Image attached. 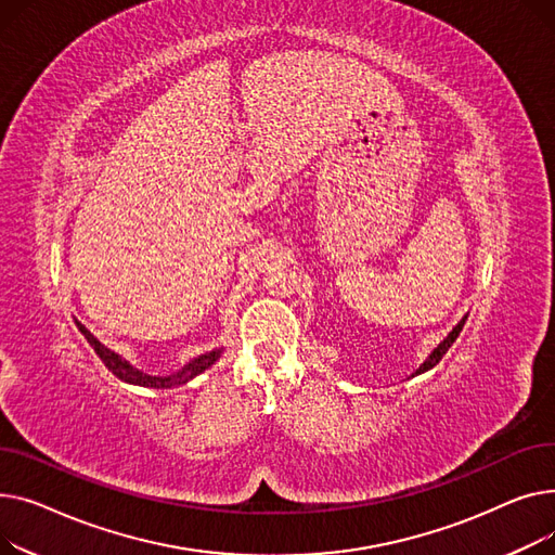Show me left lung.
Segmentation results:
<instances>
[{
    "instance_id": "left-lung-1",
    "label": "left lung",
    "mask_w": 555,
    "mask_h": 555,
    "mask_svg": "<svg viewBox=\"0 0 555 555\" xmlns=\"http://www.w3.org/2000/svg\"><path fill=\"white\" fill-rule=\"evenodd\" d=\"M464 322H466V318L457 324V327H454L450 334H448V338L430 353V358H428V361L426 363H423L418 370H416V374H423V372H428V370H433L439 361H441V358H443V353L450 349V345L454 343V340H457V336H460V332H462V327H464Z\"/></svg>"
}]
</instances>
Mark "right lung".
<instances>
[{
	"label": "right lung",
	"instance_id": "1",
	"mask_svg": "<svg viewBox=\"0 0 555 555\" xmlns=\"http://www.w3.org/2000/svg\"><path fill=\"white\" fill-rule=\"evenodd\" d=\"M76 327L80 330V334L87 338V343L93 347V351L101 356V361L105 363V367L114 374V376H118L120 380H125V383H134V385H143V387H156V389H160V387H172V385H181V383H188L190 378H194L197 374H202L204 370H208L217 358L221 356V349H215V351H210V353H204V356H199V358H194L192 363H188L181 372H177V374H172V376H150V374H143V372H139L137 367H132L129 365L125 358H120L118 353H114L112 349H107L105 345H101L98 343L87 330H85V324H80L78 320H76Z\"/></svg>",
	"mask_w": 555,
	"mask_h": 555
}]
</instances>
